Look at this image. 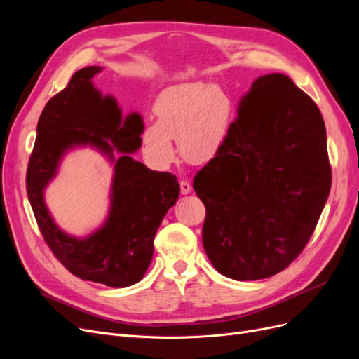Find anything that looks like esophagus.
I'll use <instances>...</instances> for the list:
<instances>
[{"mask_svg": "<svg viewBox=\"0 0 359 359\" xmlns=\"http://www.w3.org/2000/svg\"><path fill=\"white\" fill-rule=\"evenodd\" d=\"M180 187H181V193H182V194H189V193L191 191L190 182L186 181V180H181V181H180Z\"/></svg>", "mask_w": 359, "mask_h": 359, "instance_id": "1", "label": "esophagus"}]
</instances>
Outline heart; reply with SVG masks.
<instances>
[{"label": "heart", "mask_w": 359, "mask_h": 359, "mask_svg": "<svg viewBox=\"0 0 359 359\" xmlns=\"http://www.w3.org/2000/svg\"><path fill=\"white\" fill-rule=\"evenodd\" d=\"M233 100L220 85L186 83L161 93L154 104L156 123L145 126L142 149L151 165L169 168L181 156L203 165L219 156L227 144L233 123Z\"/></svg>", "instance_id": "b5f03b06"}]
</instances>
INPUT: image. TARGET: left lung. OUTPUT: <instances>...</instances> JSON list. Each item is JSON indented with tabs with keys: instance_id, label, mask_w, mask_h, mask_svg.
<instances>
[{
	"instance_id": "8db88e82",
	"label": "left lung",
	"mask_w": 359,
	"mask_h": 359,
	"mask_svg": "<svg viewBox=\"0 0 359 359\" xmlns=\"http://www.w3.org/2000/svg\"><path fill=\"white\" fill-rule=\"evenodd\" d=\"M206 208L202 243L220 274L260 280L307 245L331 189L319 107L281 73L257 78L222 153L193 181Z\"/></svg>"
}]
</instances>
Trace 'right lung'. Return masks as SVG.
Returning <instances> with one entry per match:
<instances>
[{"mask_svg": "<svg viewBox=\"0 0 359 359\" xmlns=\"http://www.w3.org/2000/svg\"><path fill=\"white\" fill-rule=\"evenodd\" d=\"M100 67L76 72L66 88L46 103L27 169V193L46 244L70 273L109 287H127L142 280L154 253V236L180 184L169 172L148 169L130 157L142 145V116L123 119L112 95L94 88ZM90 144L114 163L111 210L105 224L86 238L64 234L51 220L42 190L56 175L60 157L73 146ZM120 156L115 159L113 151Z\"/></svg>", "mask_w": 359, "mask_h": 359, "instance_id": "obj_1", "label": "right lung"}]
</instances>
